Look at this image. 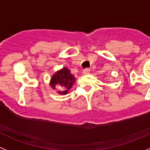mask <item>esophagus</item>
I'll return each mask as SVG.
<instances>
[{"label":"esophagus","mask_w":150,"mask_h":150,"mask_svg":"<svg viewBox=\"0 0 150 150\" xmlns=\"http://www.w3.org/2000/svg\"><path fill=\"white\" fill-rule=\"evenodd\" d=\"M90 69L87 68V69H83V73L84 74V75H88V74H90Z\"/></svg>","instance_id":"esophagus-1"}]
</instances>
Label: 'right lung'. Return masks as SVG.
Returning <instances> with one entry per match:
<instances>
[{"label":"right lung","mask_w":150,"mask_h":150,"mask_svg":"<svg viewBox=\"0 0 150 150\" xmlns=\"http://www.w3.org/2000/svg\"><path fill=\"white\" fill-rule=\"evenodd\" d=\"M75 81L76 78L71 73V71L67 67H63L52 75L49 84L53 90H56V87L61 88L63 90H57V93L60 95H66L70 88H72Z\"/></svg>","instance_id":"add662e5"}]
</instances>
